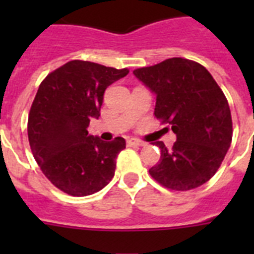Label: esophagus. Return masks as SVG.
<instances>
[{"label": "esophagus", "mask_w": 254, "mask_h": 254, "mask_svg": "<svg viewBox=\"0 0 254 254\" xmlns=\"http://www.w3.org/2000/svg\"><path fill=\"white\" fill-rule=\"evenodd\" d=\"M127 146H145V143L137 138H127Z\"/></svg>", "instance_id": "esophagus-1"}]
</instances>
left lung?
Listing matches in <instances>:
<instances>
[{
  "mask_svg": "<svg viewBox=\"0 0 254 254\" xmlns=\"http://www.w3.org/2000/svg\"><path fill=\"white\" fill-rule=\"evenodd\" d=\"M157 96L154 115L170 124L177 141L149 173L166 189L187 191L204 185L220 167L232 142L228 101L212 75L201 64L171 58L133 71Z\"/></svg>",
  "mask_w": 254,
  "mask_h": 254,
  "instance_id": "1",
  "label": "left lung"
}]
</instances>
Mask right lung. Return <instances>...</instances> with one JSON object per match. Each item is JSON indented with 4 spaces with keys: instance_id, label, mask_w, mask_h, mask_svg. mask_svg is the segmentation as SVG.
I'll return each instance as SVG.
<instances>
[{
    "instance_id": "right-lung-1",
    "label": "right lung",
    "mask_w": 254,
    "mask_h": 254,
    "mask_svg": "<svg viewBox=\"0 0 254 254\" xmlns=\"http://www.w3.org/2000/svg\"><path fill=\"white\" fill-rule=\"evenodd\" d=\"M129 69L71 61L49 73L38 88L29 113L27 134L42 173L72 196L97 192L112 181L123 137L111 142L88 134L99 119L104 92Z\"/></svg>"
}]
</instances>
